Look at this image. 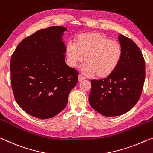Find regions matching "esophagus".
Listing matches in <instances>:
<instances>
[{
    "instance_id": "34e87169",
    "label": "esophagus",
    "mask_w": 153,
    "mask_h": 153,
    "mask_svg": "<svg viewBox=\"0 0 153 153\" xmlns=\"http://www.w3.org/2000/svg\"><path fill=\"white\" fill-rule=\"evenodd\" d=\"M84 79H86L85 77H84L83 76H82V75L79 74V76H78V80H79V82L83 81V80H84Z\"/></svg>"
}]
</instances>
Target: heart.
<instances>
[{
	"instance_id": "heart-1",
	"label": "heart",
	"mask_w": 153,
	"mask_h": 153,
	"mask_svg": "<svg viewBox=\"0 0 153 153\" xmlns=\"http://www.w3.org/2000/svg\"><path fill=\"white\" fill-rule=\"evenodd\" d=\"M74 42L68 43L65 47L67 62L71 67H76L85 57L83 72L87 76L96 75L99 78H105L114 72L120 63V44L102 33H82L77 36Z\"/></svg>"
}]
</instances>
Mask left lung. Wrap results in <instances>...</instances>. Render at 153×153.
I'll list each match as a JSON object with an SVG mask.
<instances>
[{"label":"left lung","instance_id":"obj_1","mask_svg":"<svg viewBox=\"0 0 153 153\" xmlns=\"http://www.w3.org/2000/svg\"><path fill=\"white\" fill-rule=\"evenodd\" d=\"M118 39L122 58L116 69L106 78L91 80L89 103L105 116H117L127 112L140 99L145 80V62L138 46L125 36Z\"/></svg>","mask_w":153,"mask_h":153}]
</instances>
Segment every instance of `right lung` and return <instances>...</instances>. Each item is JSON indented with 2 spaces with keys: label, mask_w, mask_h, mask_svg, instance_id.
Instances as JSON below:
<instances>
[{
  "label": "right lung",
  "mask_w": 153,
  "mask_h": 153,
  "mask_svg": "<svg viewBox=\"0 0 153 153\" xmlns=\"http://www.w3.org/2000/svg\"><path fill=\"white\" fill-rule=\"evenodd\" d=\"M63 26L42 29L22 41L11 56V84L17 103L41 119L54 117L67 105L78 72L65 61Z\"/></svg>",
  "instance_id": "1"
}]
</instances>
